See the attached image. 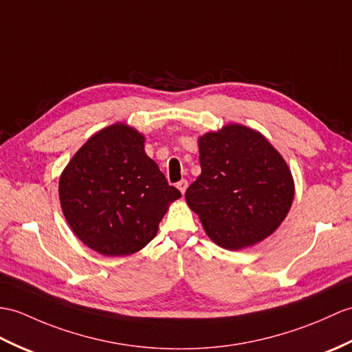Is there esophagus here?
<instances>
[{
  "instance_id": "esophagus-1",
  "label": "esophagus",
  "mask_w": 352,
  "mask_h": 352,
  "mask_svg": "<svg viewBox=\"0 0 352 352\" xmlns=\"http://www.w3.org/2000/svg\"><path fill=\"white\" fill-rule=\"evenodd\" d=\"M177 187H178L179 192L184 193L186 189H187V179H179V182L177 183Z\"/></svg>"
}]
</instances>
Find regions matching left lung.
Listing matches in <instances>:
<instances>
[{"label": "left lung", "mask_w": 352, "mask_h": 352, "mask_svg": "<svg viewBox=\"0 0 352 352\" xmlns=\"http://www.w3.org/2000/svg\"><path fill=\"white\" fill-rule=\"evenodd\" d=\"M201 175L186 201L220 248L252 246L276 231L294 199L291 170L267 139L231 124L199 139Z\"/></svg>", "instance_id": "left-lung-1"}]
</instances>
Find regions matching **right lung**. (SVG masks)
<instances>
[{
  "label": "right lung",
  "instance_id": "add662e5",
  "mask_svg": "<svg viewBox=\"0 0 352 352\" xmlns=\"http://www.w3.org/2000/svg\"><path fill=\"white\" fill-rule=\"evenodd\" d=\"M144 136L124 124L100 130L60 178V202L70 228L106 256L141 250L157 234L168 204L182 196L144 150Z\"/></svg>",
  "mask_w": 352,
  "mask_h": 352
}]
</instances>
